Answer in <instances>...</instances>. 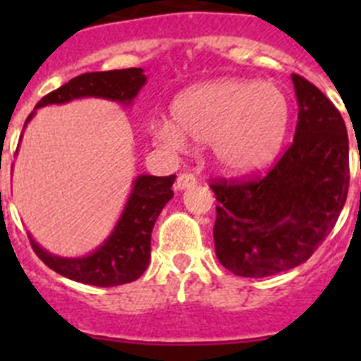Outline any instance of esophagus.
<instances>
[{"instance_id":"1","label":"esophagus","mask_w":361,"mask_h":361,"mask_svg":"<svg viewBox=\"0 0 361 361\" xmlns=\"http://www.w3.org/2000/svg\"><path fill=\"white\" fill-rule=\"evenodd\" d=\"M195 184H197L195 175L180 173L177 177V180H175V190H177V191H184V190H188V188L195 186Z\"/></svg>"}]
</instances>
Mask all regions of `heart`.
Instances as JSON below:
<instances>
[{"label": "heart", "mask_w": 361, "mask_h": 361, "mask_svg": "<svg viewBox=\"0 0 361 361\" xmlns=\"http://www.w3.org/2000/svg\"><path fill=\"white\" fill-rule=\"evenodd\" d=\"M171 123L155 124L153 137L164 148L186 141L212 145L216 168L233 177L267 171L288 137L291 106L273 82L220 78L186 88L171 103Z\"/></svg>", "instance_id": "b5f03b06"}]
</instances>
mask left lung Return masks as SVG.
Returning <instances> with one entry per match:
<instances>
[{
	"mask_svg": "<svg viewBox=\"0 0 361 361\" xmlns=\"http://www.w3.org/2000/svg\"><path fill=\"white\" fill-rule=\"evenodd\" d=\"M298 103L293 145L264 178L220 180L213 228L219 262L264 279L305 262L336 224L349 190V139L340 111L317 86L291 75Z\"/></svg>",
	"mask_w": 361,
	"mask_h": 361,
	"instance_id": "1",
	"label": "left lung"
}]
</instances>
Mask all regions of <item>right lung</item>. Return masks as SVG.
<instances>
[{"label":"right lung","mask_w":361,"mask_h":361,"mask_svg":"<svg viewBox=\"0 0 361 361\" xmlns=\"http://www.w3.org/2000/svg\"><path fill=\"white\" fill-rule=\"evenodd\" d=\"M142 68L90 72L70 79L61 88L44 95L25 121V126L36 116V110L50 104H66L75 99H106L111 103L132 106L133 99L146 85ZM175 175L155 177L137 175L132 184L123 213L111 233L101 244L82 257H61L41 247L30 233V244L37 257L50 269L73 282L90 283L97 288H111L137 280L146 271L152 251V231L162 208L173 197Z\"/></svg>","instance_id":"1"}]
</instances>
